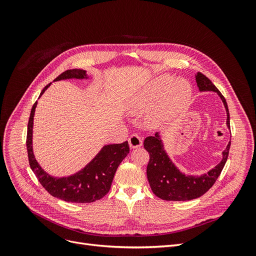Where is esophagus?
<instances>
[{"label": "esophagus", "instance_id": "esophagus-1", "mask_svg": "<svg viewBox=\"0 0 256 256\" xmlns=\"http://www.w3.org/2000/svg\"><path fill=\"white\" fill-rule=\"evenodd\" d=\"M128 144L130 148H138L142 145V138L136 134H134L130 138H128Z\"/></svg>", "mask_w": 256, "mask_h": 256}]
</instances>
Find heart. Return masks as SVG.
<instances>
[{"label": "heart", "mask_w": 256, "mask_h": 256, "mask_svg": "<svg viewBox=\"0 0 256 256\" xmlns=\"http://www.w3.org/2000/svg\"><path fill=\"white\" fill-rule=\"evenodd\" d=\"M164 94V109L165 112L170 113L188 104L192 96V89L190 84L182 78L174 80L169 74L160 76L152 80L140 96L132 102V112L139 113L146 110Z\"/></svg>", "instance_id": "obj_1"}]
</instances>
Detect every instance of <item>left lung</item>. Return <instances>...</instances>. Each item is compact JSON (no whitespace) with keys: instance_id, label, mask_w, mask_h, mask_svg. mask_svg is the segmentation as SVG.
Wrapping results in <instances>:
<instances>
[{"instance_id":"8db88e82","label":"left lung","mask_w":256,"mask_h":256,"mask_svg":"<svg viewBox=\"0 0 256 256\" xmlns=\"http://www.w3.org/2000/svg\"><path fill=\"white\" fill-rule=\"evenodd\" d=\"M196 83L200 91H214L219 94L227 112V126L230 128V111L225 98L214 86L212 80L204 74H196ZM144 148L150 154V162L147 165V178L154 194L163 200L186 201L202 196L214 186L221 174L230 154V142L223 152L221 162L201 176H186L173 165L171 160L164 150L158 134L150 136L144 140Z\"/></svg>"}]
</instances>
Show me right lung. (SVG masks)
<instances>
[{"label":"right lung","mask_w":256,"mask_h":256,"mask_svg":"<svg viewBox=\"0 0 256 256\" xmlns=\"http://www.w3.org/2000/svg\"><path fill=\"white\" fill-rule=\"evenodd\" d=\"M86 72L82 70H70L62 72L55 80L65 78H84ZM50 85L48 84L40 93V96ZM39 96V98H40ZM37 102L33 104L26 132V150H28L29 164L38 178L39 182L54 197H57L67 202L90 204L102 198L110 191L115 172L130 152L128 141L120 144L104 146L100 152L91 162L74 176L68 178H56L50 176L40 167L35 160L32 150V128L33 117Z\"/></svg>","instance_id":"add662e5"}]
</instances>
